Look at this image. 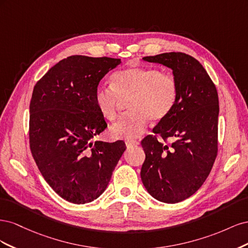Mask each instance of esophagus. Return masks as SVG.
<instances>
[{
    "instance_id": "1",
    "label": "esophagus",
    "mask_w": 248,
    "mask_h": 248,
    "mask_svg": "<svg viewBox=\"0 0 248 248\" xmlns=\"http://www.w3.org/2000/svg\"><path fill=\"white\" fill-rule=\"evenodd\" d=\"M126 146H138L140 145V142L138 140H125Z\"/></svg>"
}]
</instances>
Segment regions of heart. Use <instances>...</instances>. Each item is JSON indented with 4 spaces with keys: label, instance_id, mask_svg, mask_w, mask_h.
I'll return each instance as SVG.
<instances>
[{
    "label": "heart",
    "instance_id": "b5f03b06",
    "mask_svg": "<svg viewBox=\"0 0 248 248\" xmlns=\"http://www.w3.org/2000/svg\"><path fill=\"white\" fill-rule=\"evenodd\" d=\"M111 86L97 87L94 102L100 114L114 120L121 99L130 98L131 110L109 128L114 139H136L145 130L148 119L160 122L174 109L178 85L172 74L155 67H128L112 74Z\"/></svg>",
    "mask_w": 248,
    "mask_h": 248
}]
</instances>
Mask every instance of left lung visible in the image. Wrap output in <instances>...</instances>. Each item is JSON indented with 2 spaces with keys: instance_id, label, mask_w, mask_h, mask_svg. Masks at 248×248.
I'll return each instance as SVG.
<instances>
[{
  "instance_id": "obj_1",
  "label": "left lung",
  "mask_w": 248,
  "mask_h": 248,
  "mask_svg": "<svg viewBox=\"0 0 248 248\" xmlns=\"http://www.w3.org/2000/svg\"><path fill=\"white\" fill-rule=\"evenodd\" d=\"M169 67L178 85L174 109L141 140L146 159L140 178L147 191L163 202L175 204L196 193L204 184L217 155L218 94L204 67L184 52L142 58ZM170 137L166 145L158 142Z\"/></svg>"
}]
</instances>
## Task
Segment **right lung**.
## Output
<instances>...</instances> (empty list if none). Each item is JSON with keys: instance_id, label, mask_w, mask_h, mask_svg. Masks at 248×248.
<instances>
[{"instance_id": "1", "label": "right lung", "mask_w": 248, "mask_h": 248, "mask_svg": "<svg viewBox=\"0 0 248 248\" xmlns=\"http://www.w3.org/2000/svg\"><path fill=\"white\" fill-rule=\"evenodd\" d=\"M120 59L70 56L44 74L30 103L29 137L34 160L47 184L73 204L106 190L126 146L91 140L108 127L94 93Z\"/></svg>"}]
</instances>
